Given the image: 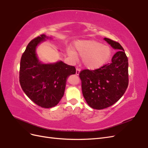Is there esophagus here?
I'll return each instance as SVG.
<instances>
[{
  "mask_svg": "<svg viewBox=\"0 0 148 148\" xmlns=\"http://www.w3.org/2000/svg\"><path fill=\"white\" fill-rule=\"evenodd\" d=\"M79 73H80V69H76V74H77V75H79Z\"/></svg>",
  "mask_w": 148,
  "mask_h": 148,
  "instance_id": "esophagus-1",
  "label": "esophagus"
}]
</instances>
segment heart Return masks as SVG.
Returning <instances> with one entry per match:
<instances>
[{"label": "heart", "instance_id": "heart-1", "mask_svg": "<svg viewBox=\"0 0 148 148\" xmlns=\"http://www.w3.org/2000/svg\"><path fill=\"white\" fill-rule=\"evenodd\" d=\"M75 47L78 54L83 58L84 66L89 70L101 68L109 60L111 51L109 46L94 40H82L77 41ZM69 54L73 58H77V53L72 50Z\"/></svg>", "mask_w": 148, "mask_h": 148}]
</instances>
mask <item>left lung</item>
<instances>
[{"label":"left lung","mask_w":148,"mask_h":148,"mask_svg":"<svg viewBox=\"0 0 148 148\" xmlns=\"http://www.w3.org/2000/svg\"><path fill=\"white\" fill-rule=\"evenodd\" d=\"M117 50L110 64L95 70L79 73L83 95L91 108L101 110L114 104L124 95L128 84V62L123 48L119 42L104 38Z\"/></svg>","instance_id":"obj_1"}]
</instances>
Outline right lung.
Listing matches in <instances>:
<instances>
[{
  "mask_svg": "<svg viewBox=\"0 0 148 148\" xmlns=\"http://www.w3.org/2000/svg\"><path fill=\"white\" fill-rule=\"evenodd\" d=\"M45 34L33 39L26 48L20 61V83L24 92L38 106L51 108L64 96L67 78L76 73L75 66L61 60L43 63L36 53V48L46 39Z\"/></svg>",
  "mask_w": 148,
  "mask_h": 148,
  "instance_id": "add662e5",
  "label": "right lung"
}]
</instances>
